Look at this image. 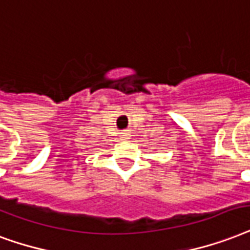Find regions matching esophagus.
Returning <instances> with one entry per match:
<instances>
[{"label":"esophagus","mask_w":250,"mask_h":250,"mask_svg":"<svg viewBox=\"0 0 250 250\" xmlns=\"http://www.w3.org/2000/svg\"><path fill=\"white\" fill-rule=\"evenodd\" d=\"M131 138V135H129V132H123L122 133V139H123V140H127V139H129Z\"/></svg>","instance_id":"obj_1"}]
</instances>
